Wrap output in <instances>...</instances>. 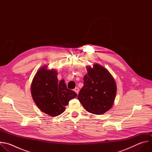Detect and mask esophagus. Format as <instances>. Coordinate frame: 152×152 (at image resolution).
Wrapping results in <instances>:
<instances>
[{
	"mask_svg": "<svg viewBox=\"0 0 152 152\" xmlns=\"http://www.w3.org/2000/svg\"><path fill=\"white\" fill-rule=\"evenodd\" d=\"M74 91L77 93V94H78V93H79V88H77V87L75 88V90H74Z\"/></svg>",
	"mask_w": 152,
	"mask_h": 152,
	"instance_id": "34e87169",
	"label": "esophagus"
}]
</instances>
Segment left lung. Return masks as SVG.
Returning <instances> with one entry per match:
<instances>
[{"mask_svg": "<svg viewBox=\"0 0 152 152\" xmlns=\"http://www.w3.org/2000/svg\"><path fill=\"white\" fill-rule=\"evenodd\" d=\"M83 86L77 96L86 111L102 115L113 107L116 93L115 81L106 69L99 64L86 66Z\"/></svg>", "mask_w": 152, "mask_h": 152, "instance_id": "left-lung-1", "label": "left lung"}]
</instances>
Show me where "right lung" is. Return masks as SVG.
<instances>
[{
	"instance_id": "obj_1",
	"label": "right lung",
	"mask_w": 152,
	"mask_h": 152,
	"mask_svg": "<svg viewBox=\"0 0 152 152\" xmlns=\"http://www.w3.org/2000/svg\"><path fill=\"white\" fill-rule=\"evenodd\" d=\"M58 72L49 70L48 66L41 67L35 73L31 83L32 99L38 107L44 113L58 116L65 111V106L75 98L77 94L67 88L64 79L58 82Z\"/></svg>"
}]
</instances>
